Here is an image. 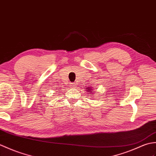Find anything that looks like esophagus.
<instances>
[{"instance_id": "34e87169", "label": "esophagus", "mask_w": 156, "mask_h": 156, "mask_svg": "<svg viewBox=\"0 0 156 156\" xmlns=\"http://www.w3.org/2000/svg\"><path fill=\"white\" fill-rule=\"evenodd\" d=\"M71 86L72 88H75L76 87V83H71Z\"/></svg>"}]
</instances>
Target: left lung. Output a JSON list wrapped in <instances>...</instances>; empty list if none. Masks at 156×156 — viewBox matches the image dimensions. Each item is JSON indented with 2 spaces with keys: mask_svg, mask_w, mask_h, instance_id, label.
Wrapping results in <instances>:
<instances>
[{
  "mask_svg": "<svg viewBox=\"0 0 156 156\" xmlns=\"http://www.w3.org/2000/svg\"><path fill=\"white\" fill-rule=\"evenodd\" d=\"M87 91H89V92H90L91 93V89L90 88V87H87Z\"/></svg>",
  "mask_w": 156,
  "mask_h": 156,
  "instance_id": "8db88e82",
  "label": "left lung"
}]
</instances>
